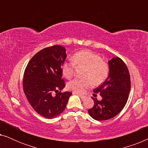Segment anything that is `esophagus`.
Masks as SVG:
<instances>
[{"label":"esophagus","instance_id":"34e87169","mask_svg":"<svg viewBox=\"0 0 148 148\" xmlns=\"http://www.w3.org/2000/svg\"><path fill=\"white\" fill-rule=\"evenodd\" d=\"M73 94H77L82 99V100H84V99H86V97L85 96H83V95H81V94H77V93H73Z\"/></svg>","mask_w":148,"mask_h":148}]
</instances>
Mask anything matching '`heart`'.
Wrapping results in <instances>:
<instances>
[{"mask_svg": "<svg viewBox=\"0 0 148 148\" xmlns=\"http://www.w3.org/2000/svg\"><path fill=\"white\" fill-rule=\"evenodd\" d=\"M72 60L73 62H64L62 66V73L66 78L71 79L73 76L75 66L85 67L83 74L85 79H75L67 84V88L72 92L81 94L90 88L92 83L100 85L108 77V64L92 50H84L76 52Z\"/></svg>", "mask_w": 148, "mask_h": 148, "instance_id": "1", "label": "heart"}]
</instances>
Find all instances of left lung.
<instances>
[{
    "label": "left lung",
    "mask_w": 148,
    "mask_h": 148,
    "mask_svg": "<svg viewBox=\"0 0 148 148\" xmlns=\"http://www.w3.org/2000/svg\"><path fill=\"white\" fill-rule=\"evenodd\" d=\"M109 74L102 85L94 90L100 94L102 100L92 98L94 105L88 113L96 121L112 119L123 110L127 102L131 89L130 75L123 60L114 57L108 61Z\"/></svg>",
    "instance_id": "1"
}]
</instances>
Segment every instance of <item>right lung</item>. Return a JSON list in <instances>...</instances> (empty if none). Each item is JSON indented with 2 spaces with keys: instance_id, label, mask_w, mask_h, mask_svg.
<instances>
[{
  "instance_id": "obj_1",
  "label": "right lung",
  "mask_w": 148,
  "mask_h": 148,
  "mask_svg": "<svg viewBox=\"0 0 148 148\" xmlns=\"http://www.w3.org/2000/svg\"><path fill=\"white\" fill-rule=\"evenodd\" d=\"M66 57L63 46L55 45L36 53L26 66L23 86L26 98L36 112L54 119L66 108L70 92H61L65 85L62 66Z\"/></svg>"
}]
</instances>
